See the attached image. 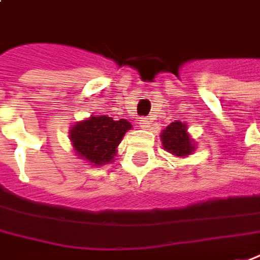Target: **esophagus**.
I'll return each mask as SVG.
<instances>
[{"label":"esophagus","instance_id":"obj_1","mask_svg":"<svg viewBox=\"0 0 260 260\" xmlns=\"http://www.w3.org/2000/svg\"><path fill=\"white\" fill-rule=\"evenodd\" d=\"M139 124H140L141 128H148V127H150V121H148L147 117H143Z\"/></svg>","mask_w":260,"mask_h":260}]
</instances>
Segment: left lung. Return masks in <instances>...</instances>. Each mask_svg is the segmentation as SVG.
I'll return each mask as SVG.
<instances>
[{"instance_id":"left-lung-1","label":"left lung","mask_w":260,"mask_h":260,"mask_svg":"<svg viewBox=\"0 0 260 260\" xmlns=\"http://www.w3.org/2000/svg\"><path fill=\"white\" fill-rule=\"evenodd\" d=\"M161 141L162 147L167 150L168 153L178 155V157H185L194 151V144L189 139L187 133V126L181 121H174L166 127L161 134Z\"/></svg>"}]
</instances>
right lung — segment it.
Segmentation results:
<instances>
[{
  "mask_svg": "<svg viewBox=\"0 0 260 260\" xmlns=\"http://www.w3.org/2000/svg\"><path fill=\"white\" fill-rule=\"evenodd\" d=\"M128 128H132V124L124 119L90 117L75 124L71 130V140L83 160L92 162V166H103L112 162L116 148Z\"/></svg>",
  "mask_w": 260,
  "mask_h": 260,
  "instance_id": "obj_1",
  "label": "right lung"
}]
</instances>
